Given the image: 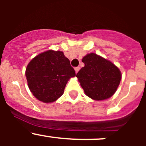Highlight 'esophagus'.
<instances>
[{"label": "esophagus", "instance_id": "34e87169", "mask_svg": "<svg viewBox=\"0 0 146 146\" xmlns=\"http://www.w3.org/2000/svg\"><path fill=\"white\" fill-rule=\"evenodd\" d=\"M79 70H80V67H76V68H75V71H76V73H77L79 71Z\"/></svg>", "mask_w": 146, "mask_h": 146}]
</instances>
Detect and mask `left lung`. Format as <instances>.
<instances>
[{
	"instance_id": "1",
	"label": "left lung",
	"mask_w": 146,
	"mask_h": 146,
	"mask_svg": "<svg viewBox=\"0 0 146 146\" xmlns=\"http://www.w3.org/2000/svg\"><path fill=\"white\" fill-rule=\"evenodd\" d=\"M85 64L76 75L85 94L92 100L109 99L116 92L121 79V73L111 61L95 53L82 58Z\"/></svg>"
}]
</instances>
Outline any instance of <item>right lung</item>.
<instances>
[{
	"mask_svg": "<svg viewBox=\"0 0 146 146\" xmlns=\"http://www.w3.org/2000/svg\"><path fill=\"white\" fill-rule=\"evenodd\" d=\"M25 76L32 95L42 102L51 103L64 94L68 81L76 73L63 51L49 49L29 61Z\"/></svg>",
	"mask_w": 146,
	"mask_h": 146,
	"instance_id": "obj_1",
	"label": "right lung"
}]
</instances>
